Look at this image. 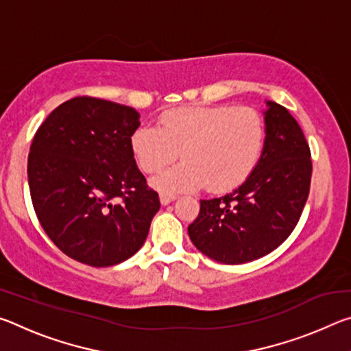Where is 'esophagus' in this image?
<instances>
[{
	"label": "esophagus",
	"instance_id": "esophagus-1",
	"mask_svg": "<svg viewBox=\"0 0 351 351\" xmlns=\"http://www.w3.org/2000/svg\"><path fill=\"white\" fill-rule=\"evenodd\" d=\"M159 199H161V204L167 206V204H170V203H171V201H175V199H176V195L162 192L161 195H159Z\"/></svg>",
	"mask_w": 351,
	"mask_h": 351
}]
</instances>
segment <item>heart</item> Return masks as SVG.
Segmentation results:
<instances>
[{
    "label": "heart",
    "instance_id": "b5f03b06",
    "mask_svg": "<svg viewBox=\"0 0 351 351\" xmlns=\"http://www.w3.org/2000/svg\"><path fill=\"white\" fill-rule=\"evenodd\" d=\"M266 121L251 106L217 105L178 108L159 119V128L141 125L132 136V152L145 173L162 171L153 184L164 190L198 189L228 192L245 182L265 152Z\"/></svg>",
    "mask_w": 351,
    "mask_h": 351
}]
</instances>
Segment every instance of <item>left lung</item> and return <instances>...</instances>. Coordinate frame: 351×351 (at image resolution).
Returning a JSON list of instances; mask_svg holds the SVG:
<instances>
[{
    "instance_id": "obj_1",
    "label": "left lung",
    "mask_w": 351,
    "mask_h": 351,
    "mask_svg": "<svg viewBox=\"0 0 351 351\" xmlns=\"http://www.w3.org/2000/svg\"><path fill=\"white\" fill-rule=\"evenodd\" d=\"M265 121L257 167L234 192L201 199L189 226L193 245L219 263H246L274 251L299 223L310 193L311 152L300 125L276 102H268Z\"/></svg>"
}]
</instances>
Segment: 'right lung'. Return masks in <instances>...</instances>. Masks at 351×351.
<instances>
[{"label":"right lung","mask_w":351,"mask_h":351,"mask_svg":"<svg viewBox=\"0 0 351 351\" xmlns=\"http://www.w3.org/2000/svg\"><path fill=\"white\" fill-rule=\"evenodd\" d=\"M132 106L90 96L63 102L34 136L27 180L46 235L80 263L105 268L139 251L161 207L136 165Z\"/></svg>","instance_id":"right-lung-1"}]
</instances>
